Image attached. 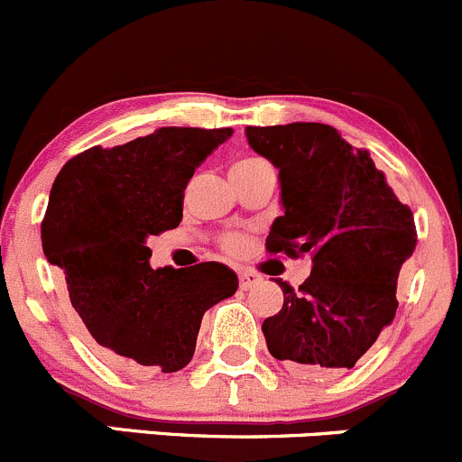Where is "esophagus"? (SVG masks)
Instances as JSON below:
<instances>
[{
    "label": "esophagus",
    "mask_w": 462,
    "mask_h": 462,
    "mask_svg": "<svg viewBox=\"0 0 462 462\" xmlns=\"http://www.w3.org/2000/svg\"><path fill=\"white\" fill-rule=\"evenodd\" d=\"M257 283H261V274L254 273V270H241L239 273V286L241 291H250Z\"/></svg>",
    "instance_id": "esophagus-1"
}]
</instances>
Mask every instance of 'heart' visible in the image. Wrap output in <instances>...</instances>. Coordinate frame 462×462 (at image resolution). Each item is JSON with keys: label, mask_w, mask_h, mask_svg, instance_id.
<instances>
[{"label": "heart", "mask_w": 462, "mask_h": 462, "mask_svg": "<svg viewBox=\"0 0 462 462\" xmlns=\"http://www.w3.org/2000/svg\"><path fill=\"white\" fill-rule=\"evenodd\" d=\"M254 161H259V158H244V161H236L235 165H244V162H254ZM232 165V167H235ZM236 245H239V239H236V236H230V239H226V248L227 250H235Z\"/></svg>", "instance_id": "obj_1"}]
</instances>
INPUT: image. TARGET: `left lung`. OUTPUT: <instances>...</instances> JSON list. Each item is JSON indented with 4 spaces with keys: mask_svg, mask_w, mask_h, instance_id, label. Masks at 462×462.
Returning <instances> with one entry per match:
<instances>
[{
    "mask_svg": "<svg viewBox=\"0 0 462 462\" xmlns=\"http://www.w3.org/2000/svg\"><path fill=\"white\" fill-rule=\"evenodd\" d=\"M250 147L279 170L282 217L270 254H310V277L283 291V306L261 326L270 356L304 375L353 369L395 318L400 268L416 250V223L366 149L337 129L291 123L245 129Z\"/></svg>",
    "mask_w": 462,
    "mask_h": 462,
    "instance_id": "obj_1",
    "label": "left lung"
}]
</instances>
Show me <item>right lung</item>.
I'll use <instances>...</instances> for the list:
<instances>
[{"mask_svg": "<svg viewBox=\"0 0 462 462\" xmlns=\"http://www.w3.org/2000/svg\"><path fill=\"white\" fill-rule=\"evenodd\" d=\"M232 129L161 127L91 147L60 170L42 221V248L67 279L71 306L102 356L129 374L189 365L205 310L239 279L217 261L153 270L147 236L183 218L194 170Z\"/></svg>", "mask_w": 462, "mask_h": 462, "instance_id": "1", "label": "right lung"}]
</instances>
